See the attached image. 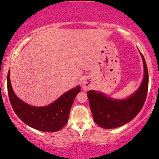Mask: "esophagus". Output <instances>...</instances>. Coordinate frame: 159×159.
<instances>
[{"label": "esophagus", "mask_w": 159, "mask_h": 159, "mask_svg": "<svg viewBox=\"0 0 159 159\" xmlns=\"http://www.w3.org/2000/svg\"><path fill=\"white\" fill-rule=\"evenodd\" d=\"M82 86H83L84 90H88V89H89V83H88V82L84 81L83 83H82Z\"/></svg>", "instance_id": "obj_1"}]
</instances>
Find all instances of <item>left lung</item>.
Listing matches in <instances>:
<instances>
[{
    "mask_svg": "<svg viewBox=\"0 0 159 159\" xmlns=\"http://www.w3.org/2000/svg\"><path fill=\"white\" fill-rule=\"evenodd\" d=\"M140 53L144 63V79L139 89L130 98L112 100L100 92H87L93 119L101 128L110 129L123 125L133 120L143 107L148 91V71L144 56Z\"/></svg>",
    "mask_w": 159,
    "mask_h": 159,
    "instance_id": "8db88e82",
    "label": "left lung"
}]
</instances>
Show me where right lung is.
I'll return each mask as SVG.
<instances>
[{"label": "right lung", "mask_w": 159, "mask_h": 159, "mask_svg": "<svg viewBox=\"0 0 159 159\" xmlns=\"http://www.w3.org/2000/svg\"><path fill=\"white\" fill-rule=\"evenodd\" d=\"M7 89L10 103L14 111L24 123L44 132H55L67 124L74 99L81 91L79 86L66 92L53 103L45 107L29 106L20 100L14 93L7 75Z\"/></svg>", "instance_id": "right-lung-1"}]
</instances>
